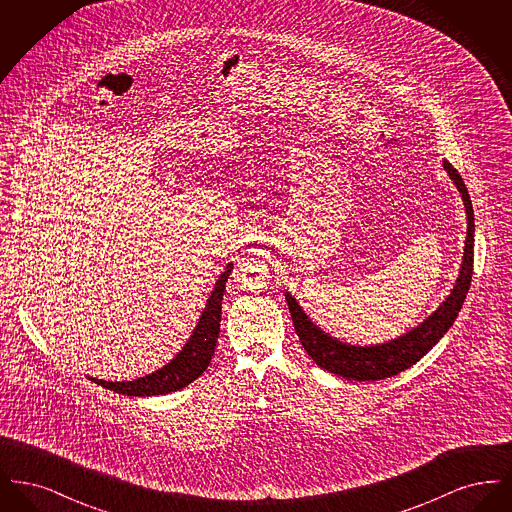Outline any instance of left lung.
Wrapping results in <instances>:
<instances>
[{"mask_svg": "<svg viewBox=\"0 0 512 512\" xmlns=\"http://www.w3.org/2000/svg\"><path fill=\"white\" fill-rule=\"evenodd\" d=\"M445 171L449 172L451 180L463 194L464 207H466V219H468V232L464 242V257L461 274L457 278V284L449 297L443 301V305L432 317L426 318L420 326H416L409 334L397 338V340L372 345V347H355L324 334L317 328L305 311L297 305L290 293H286V301L292 313L293 326L299 336L301 345L309 353V357L317 363L320 368L338 374L345 380H357V382H368V380H384L403 372L405 368L418 363L436 343L443 334L453 326L455 318L459 317V311L463 309L466 293L470 288L472 270H474V209L468 190L464 186L461 174L449 163L443 161Z\"/></svg>", "mask_w": 512, "mask_h": 512, "instance_id": "8db88e82", "label": "left lung"}]
</instances>
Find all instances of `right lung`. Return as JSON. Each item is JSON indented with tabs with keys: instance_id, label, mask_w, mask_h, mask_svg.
<instances>
[{
	"instance_id": "1",
	"label": "right lung",
	"mask_w": 512,
	"mask_h": 512,
	"mask_svg": "<svg viewBox=\"0 0 512 512\" xmlns=\"http://www.w3.org/2000/svg\"><path fill=\"white\" fill-rule=\"evenodd\" d=\"M232 268H234L232 265H228L220 274L217 286L207 301V307L199 318V324L195 326L192 338L169 365L132 382H105L96 378H90V380H94L96 384L107 390L122 393V395H132V397L163 395V393L182 390L188 384H192L207 370V366L213 359L220 332L222 295L226 292V282H228V276L232 274Z\"/></svg>"
}]
</instances>
